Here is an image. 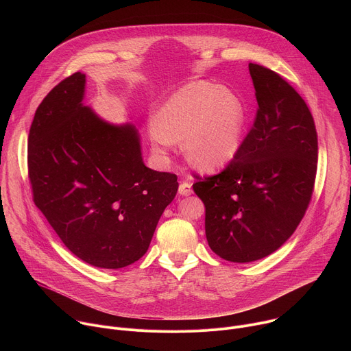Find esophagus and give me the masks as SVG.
Returning a JSON list of instances; mask_svg holds the SVG:
<instances>
[{
  "label": "esophagus",
  "instance_id": "34e87169",
  "mask_svg": "<svg viewBox=\"0 0 351 351\" xmlns=\"http://www.w3.org/2000/svg\"><path fill=\"white\" fill-rule=\"evenodd\" d=\"M191 193H193V189H191V183L190 182H182L179 184V194L190 195Z\"/></svg>",
  "mask_w": 351,
  "mask_h": 351
}]
</instances>
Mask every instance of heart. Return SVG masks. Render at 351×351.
Returning <instances> with one entry per match:
<instances>
[{
  "label": "heart",
  "instance_id": "obj_1",
  "mask_svg": "<svg viewBox=\"0 0 351 351\" xmlns=\"http://www.w3.org/2000/svg\"><path fill=\"white\" fill-rule=\"evenodd\" d=\"M245 125L240 98L208 82H191L173 93L154 117L152 138L160 152L184 137V152L198 168L211 171L237 153Z\"/></svg>",
  "mask_w": 351,
  "mask_h": 351
}]
</instances>
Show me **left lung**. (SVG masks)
Masks as SVG:
<instances>
[{
  "mask_svg": "<svg viewBox=\"0 0 351 351\" xmlns=\"http://www.w3.org/2000/svg\"><path fill=\"white\" fill-rule=\"evenodd\" d=\"M257 112L236 156L197 179L213 252L232 263L272 254L302 222L314 191L318 136L313 114L279 73L248 64Z\"/></svg>",
  "mask_w": 351,
  "mask_h": 351,
  "instance_id": "8db88e82",
  "label": "left lung"
}]
</instances>
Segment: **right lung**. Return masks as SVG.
<instances>
[{
	"instance_id": "add662e5",
	"label": "right lung",
	"mask_w": 351,
	"mask_h": 351,
	"mask_svg": "<svg viewBox=\"0 0 351 351\" xmlns=\"http://www.w3.org/2000/svg\"><path fill=\"white\" fill-rule=\"evenodd\" d=\"M86 76L60 82L37 107L27 147L33 202L68 250L107 269L148 250L178 191V176L143 164L132 125L112 126L82 106Z\"/></svg>"
}]
</instances>
